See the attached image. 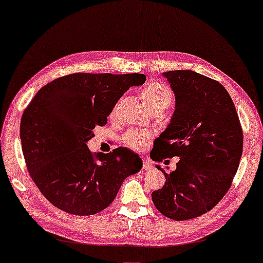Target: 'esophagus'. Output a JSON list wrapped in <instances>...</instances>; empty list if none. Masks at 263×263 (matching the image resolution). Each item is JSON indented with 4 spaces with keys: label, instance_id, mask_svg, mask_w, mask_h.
<instances>
[{
    "label": "esophagus",
    "instance_id": "obj_1",
    "mask_svg": "<svg viewBox=\"0 0 263 263\" xmlns=\"http://www.w3.org/2000/svg\"><path fill=\"white\" fill-rule=\"evenodd\" d=\"M152 163H150V161L148 160V158H143V170H145V171H148V170H150L152 169Z\"/></svg>",
    "mask_w": 263,
    "mask_h": 263
}]
</instances>
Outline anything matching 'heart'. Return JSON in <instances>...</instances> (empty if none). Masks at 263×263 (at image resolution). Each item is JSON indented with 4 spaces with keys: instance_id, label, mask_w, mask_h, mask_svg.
<instances>
[{
    "instance_id": "b5f03b06",
    "label": "heart",
    "mask_w": 263,
    "mask_h": 263,
    "mask_svg": "<svg viewBox=\"0 0 263 263\" xmlns=\"http://www.w3.org/2000/svg\"><path fill=\"white\" fill-rule=\"evenodd\" d=\"M141 97L149 111H154L164 110L170 106L172 99H174V94H172L171 89L161 81H150L142 89ZM116 107L114 108V111ZM148 140L149 135L142 132H130L124 136V143L136 150L144 149Z\"/></svg>"
}]
</instances>
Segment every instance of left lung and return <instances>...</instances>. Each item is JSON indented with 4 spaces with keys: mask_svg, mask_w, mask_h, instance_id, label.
<instances>
[{
    "mask_svg": "<svg viewBox=\"0 0 263 263\" xmlns=\"http://www.w3.org/2000/svg\"><path fill=\"white\" fill-rule=\"evenodd\" d=\"M175 94L170 123L155 141L154 161L179 157L165 184L152 193L156 209L174 220L212 210L231 187L242 155V129L229 92L191 70L162 73Z\"/></svg>",
    "mask_w": 263,
    "mask_h": 263,
    "instance_id": "left-lung-1",
    "label": "left lung"
}]
</instances>
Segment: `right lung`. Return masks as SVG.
I'll list each match as a JSON object with an SVG mask.
<instances>
[{
    "label": "right lung",
    "instance_id": "right-lung-1",
    "mask_svg": "<svg viewBox=\"0 0 263 263\" xmlns=\"http://www.w3.org/2000/svg\"><path fill=\"white\" fill-rule=\"evenodd\" d=\"M145 76L73 73L36 93L21 119L24 160L34 184L55 208L91 216L109 206L123 180L141 170L126 147L93 155L87 142L105 126L116 102Z\"/></svg>",
    "mask_w": 263,
    "mask_h": 263
}]
</instances>
